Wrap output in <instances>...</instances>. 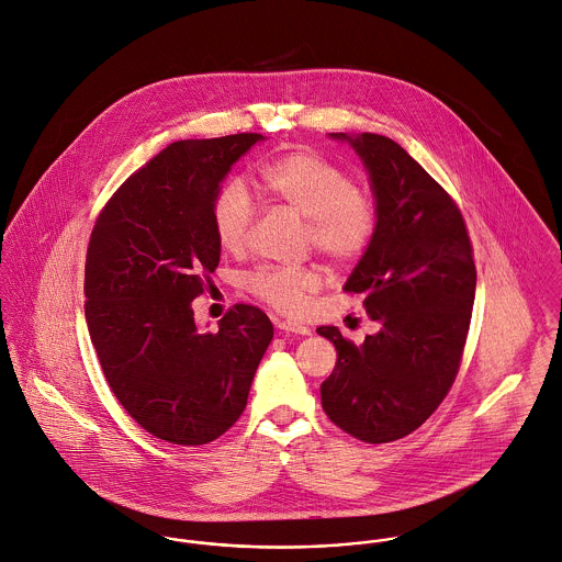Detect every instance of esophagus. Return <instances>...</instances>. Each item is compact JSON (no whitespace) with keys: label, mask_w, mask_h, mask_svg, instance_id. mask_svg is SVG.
I'll list each match as a JSON object with an SVG mask.
<instances>
[{"label":"esophagus","mask_w":562,"mask_h":562,"mask_svg":"<svg viewBox=\"0 0 562 562\" xmlns=\"http://www.w3.org/2000/svg\"><path fill=\"white\" fill-rule=\"evenodd\" d=\"M277 327L285 334H296V336H310L312 334L310 327H305L301 323H292V321H281V323H277Z\"/></svg>","instance_id":"esophagus-1"}]
</instances>
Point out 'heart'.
<instances>
[{
    "mask_svg": "<svg viewBox=\"0 0 562 562\" xmlns=\"http://www.w3.org/2000/svg\"><path fill=\"white\" fill-rule=\"evenodd\" d=\"M259 181L274 202L307 217V244L331 263H353L369 250L379 226V206L371 191L356 188L345 168L314 150L299 148L263 164ZM255 215V200L239 181L220 189L211 204L220 248L231 255L241 252ZM244 285L274 310L294 314L303 307L305 296L318 290L321 272L314 266L266 263L250 270Z\"/></svg>",
    "mask_w": 562,
    "mask_h": 562,
    "instance_id": "obj_1",
    "label": "heart"
}]
</instances>
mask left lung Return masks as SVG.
<instances>
[{
  "label": "left lung",
  "mask_w": 562,
  "mask_h": 562,
  "mask_svg": "<svg viewBox=\"0 0 562 562\" xmlns=\"http://www.w3.org/2000/svg\"><path fill=\"white\" fill-rule=\"evenodd\" d=\"M331 137L360 155L379 206L373 241L345 283L379 329L362 345L338 327L316 329L338 351L321 398L342 431L392 442L418 429L456 381L475 301L473 246L453 198L396 142Z\"/></svg>",
  "instance_id": "obj_1"
}]
</instances>
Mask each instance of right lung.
I'll use <instances>...</instances> for the list:
<instances>
[{"label":"right lung","mask_w":562,"mask_h":562,"mask_svg":"<svg viewBox=\"0 0 562 562\" xmlns=\"http://www.w3.org/2000/svg\"><path fill=\"white\" fill-rule=\"evenodd\" d=\"M259 133L175 142L131 175L100 211L85 263V316L102 373L153 436L193 447L244 412L272 340L270 318L237 303L215 334L191 301L217 268L211 204Z\"/></svg>","instance_id":"add662e5"}]
</instances>
